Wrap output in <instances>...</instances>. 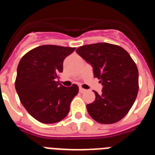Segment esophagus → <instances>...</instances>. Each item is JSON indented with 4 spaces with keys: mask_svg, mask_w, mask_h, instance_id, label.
I'll return each mask as SVG.
<instances>
[{
    "mask_svg": "<svg viewBox=\"0 0 155 155\" xmlns=\"http://www.w3.org/2000/svg\"><path fill=\"white\" fill-rule=\"evenodd\" d=\"M79 92H80L81 93H84V92H86V90H85V89H84V88H79Z\"/></svg>",
    "mask_w": 155,
    "mask_h": 155,
    "instance_id": "esophagus-1",
    "label": "esophagus"
}]
</instances>
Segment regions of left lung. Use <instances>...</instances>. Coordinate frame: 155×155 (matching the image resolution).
I'll list each match as a JSON object with an SVG mask.
<instances>
[{
    "instance_id": "left-lung-1",
    "label": "left lung",
    "mask_w": 155,
    "mask_h": 155,
    "mask_svg": "<svg viewBox=\"0 0 155 155\" xmlns=\"http://www.w3.org/2000/svg\"><path fill=\"white\" fill-rule=\"evenodd\" d=\"M91 65L95 78L103 85L100 95L87 104L89 115L101 124L117 122L133 107L139 90V73L129 54L120 46L96 43L76 50Z\"/></svg>"
}]
</instances>
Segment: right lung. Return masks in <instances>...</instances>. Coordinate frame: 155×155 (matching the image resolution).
I'll return each mask as SVG.
<instances>
[{
    "instance_id": "add662e5",
    "label": "right lung",
    "mask_w": 155,
    "mask_h": 155,
    "mask_svg": "<svg viewBox=\"0 0 155 155\" xmlns=\"http://www.w3.org/2000/svg\"><path fill=\"white\" fill-rule=\"evenodd\" d=\"M75 48L58 45L39 46L21 59L17 67L15 90L21 104L38 121L52 124L63 120L70 111V105L78 86L65 87L56 81L63 72L65 58Z\"/></svg>"
}]
</instances>
